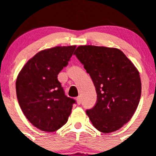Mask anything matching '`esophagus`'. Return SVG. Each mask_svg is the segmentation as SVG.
<instances>
[{
	"label": "esophagus",
	"instance_id": "34e87169",
	"mask_svg": "<svg viewBox=\"0 0 156 156\" xmlns=\"http://www.w3.org/2000/svg\"><path fill=\"white\" fill-rule=\"evenodd\" d=\"M76 101H77V103H78V105H80L81 103V97H78L76 98Z\"/></svg>",
	"mask_w": 156,
	"mask_h": 156
}]
</instances>
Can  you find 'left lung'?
<instances>
[{"label":"left lung","instance_id":"obj_1","mask_svg":"<svg viewBox=\"0 0 156 156\" xmlns=\"http://www.w3.org/2000/svg\"><path fill=\"white\" fill-rule=\"evenodd\" d=\"M74 54L84 65L95 86L97 100L86 113L93 125L107 133L127 123L141 96L139 72L120 50L79 46Z\"/></svg>","mask_w":156,"mask_h":156}]
</instances>
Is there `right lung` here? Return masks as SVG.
Listing matches in <instances>:
<instances>
[{
  "instance_id": "1",
  "label": "right lung",
  "mask_w": 156,
  "mask_h": 156,
  "mask_svg": "<svg viewBox=\"0 0 156 156\" xmlns=\"http://www.w3.org/2000/svg\"><path fill=\"white\" fill-rule=\"evenodd\" d=\"M76 47H55L38 52L20 71L16 90L26 119L43 131H56L67 122L74 99L65 94L58 74L70 60Z\"/></svg>"
}]
</instances>
